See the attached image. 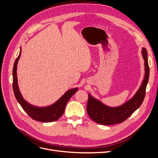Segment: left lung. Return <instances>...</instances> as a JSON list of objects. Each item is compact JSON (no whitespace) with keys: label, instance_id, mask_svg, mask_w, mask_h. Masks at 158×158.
Returning a JSON list of instances; mask_svg holds the SVG:
<instances>
[{"label":"left lung","instance_id":"obj_1","mask_svg":"<svg viewBox=\"0 0 158 158\" xmlns=\"http://www.w3.org/2000/svg\"><path fill=\"white\" fill-rule=\"evenodd\" d=\"M142 55L144 60L145 76L139 90L131 99L117 107H110L88 94L87 112L92 120L101 125L109 126L122 123L127 119L140 107L144 101L146 85L148 82L150 69L148 63L147 51L143 48Z\"/></svg>","mask_w":158,"mask_h":158}]
</instances>
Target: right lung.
I'll list each match as a JSON object with an SVG mask.
<instances>
[{"label": "right lung", "instance_id": "obj_1", "mask_svg": "<svg viewBox=\"0 0 158 158\" xmlns=\"http://www.w3.org/2000/svg\"><path fill=\"white\" fill-rule=\"evenodd\" d=\"M21 50L18 57L15 59L13 68V90L15 97L21 106L32 119L40 122H52L56 121L64 113L65 106L69 100L76 92L78 88H73L68 90L59 100L53 105L45 106L38 107L33 106L27 102L21 95L19 89L17 78V64L21 56Z\"/></svg>", "mask_w": 158, "mask_h": 158}]
</instances>
